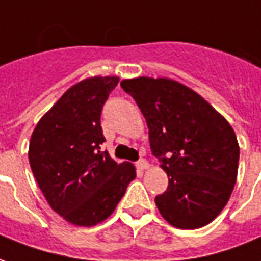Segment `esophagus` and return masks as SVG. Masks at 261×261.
Returning <instances> with one entry per match:
<instances>
[{"mask_svg": "<svg viewBox=\"0 0 261 261\" xmlns=\"http://www.w3.org/2000/svg\"><path fill=\"white\" fill-rule=\"evenodd\" d=\"M149 167V164L145 160H140V161L137 162V168L141 169V171H144V169H147Z\"/></svg>", "mask_w": 261, "mask_h": 261, "instance_id": "esophagus-1", "label": "esophagus"}]
</instances>
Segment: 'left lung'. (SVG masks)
Wrapping results in <instances>:
<instances>
[{
	"label": "left lung",
	"mask_w": 261,
	"mask_h": 261,
	"mask_svg": "<svg viewBox=\"0 0 261 261\" xmlns=\"http://www.w3.org/2000/svg\"><path fill=\"white\" fill-rule=\"evenodd\" d=\"M148 125L149 145L168 175L155 198L162 218L178 229H199L226 206L236 184L239 143L232 125L206 100L167 77L121 83Z\"/></svg>",
	"instance_id": "1"
}]
</instances>
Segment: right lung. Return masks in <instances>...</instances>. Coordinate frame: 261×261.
Listing matches in <instances>:
<instances>
[{"instance_id":"right-lung-1","label":"right lung","mask_w":261,"mask_h":261,"mask_svg":"<svg viewBox=\"0 0 261 261\" xmlns=\"http://www.w3.org/2000/svg\"><path fill=\"white\" fill-rule=\"evenodd\" d=\"M117 76H94L76 83L38 121L29 141V164L50 207L74 226L106 220L134 178L131 162L100 151L105 136L101 109Z\"/></svg>"}]
</instances>
